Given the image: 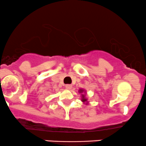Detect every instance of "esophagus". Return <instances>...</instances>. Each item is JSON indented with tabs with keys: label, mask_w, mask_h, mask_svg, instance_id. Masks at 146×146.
I'll return each mask as SVG.
<instances>
[{
	"label": "esophagus",
	"mask_w": 146,
	"mask_h": 146,
	"mask_svg": "<svg viewBox=\"0 0 146 146\" xmlns=\"http://www.w3.org/2000/svg\"><path fill=\"white\" fill-rule=\"evenodd\" d=\"M66 88L68 90H70L72 88V85H69V84L66 85Z\"/></svg>",
	"instance_id": "34e87169"
}]
</instances>
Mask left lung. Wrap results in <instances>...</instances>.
<instances>
[{"label":"left lung","mask_w":146,"mask_h":146,"mask_svg":"<svg viewBox=\"0 0 146 146\" xmlns=\"http://www.w3.org/2000/svg\"><path fill=\"white\" fill-rule=\"evenodd\" d=\"M79 92H80V93H82V92H84V90L82 89H80L79 90ZM87 98H85V95H82V102H87ZM86 104H88V103H86Z\"/></svg>","instance_id":"8db88e82"}]
</instances>
